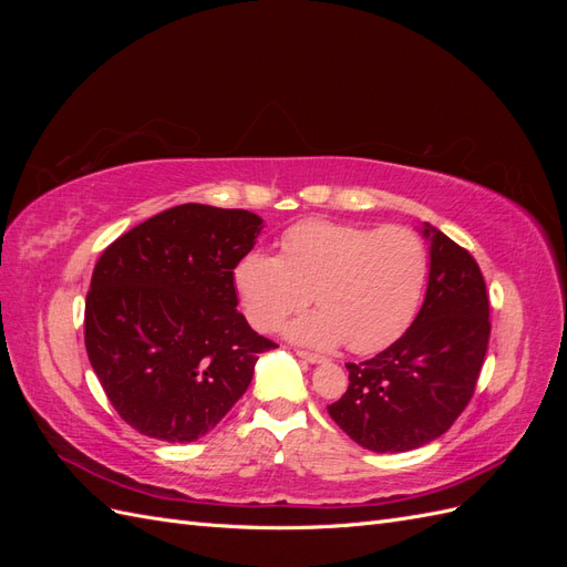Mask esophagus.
<instances>
[{"label": "esophagus", "instance_id": "34e87169", "mask_svg": "<svg viewBox=\"0 0 567 567\" xmlns=\"http://www.w3.org/2000/svg\"><path fill=\"white\" fill-rule=\"evenodd\" d=\"M296 354H298L300 359H305V362H310V364H319V362H323V357H321V354H317V352H307V350H296Z\"/></svg>", "mask_w": 567, "mask_h": 567}]
</instances>
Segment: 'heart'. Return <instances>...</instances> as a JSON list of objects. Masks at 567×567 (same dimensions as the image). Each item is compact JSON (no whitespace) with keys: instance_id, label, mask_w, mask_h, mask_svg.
I'll return each instance as SVG.
<instances>
[{"instance_id":"heart-1","label":"heart","mask_w":567,"mask_h":567,"mask_svg":"<svg viewBox=\"0 0 567 567\" xmlns=\"http://www.w3.org/2000/svg\"><path fill=\"white\" fill-rule=\"evenodd\" d=\"M427 267V246L409 227L305 219L284 231L279 255L252 250L241 257L234 281L255 329H277L315 298L321 310L298 319L288 333L319 348L346 340L352 352L371 354L406 331Z\"/></svg>"}]
</instances>
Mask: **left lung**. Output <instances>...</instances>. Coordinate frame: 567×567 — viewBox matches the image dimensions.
<instances>
[{"label":"left lung","mask_w":567,"mask_h":567,"mask_svg":"<svg viewBox=\"0 0 567 567\" xmlns=\"http://www.w3.org/2000/svg\"><path fill=\"white\" fill-rule=\"evenodd\" d=\"M431 238L425 300L406 333L367 362L331 419L371 452H409L447 433L468 406L489 342V298L475 257L440 229Z\"/></svg>","instance_id":"obj_1"}]
</instances>
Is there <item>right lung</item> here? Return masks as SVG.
Segmentation results:
<instances>
[{"instance_id": "add662e5", "label": "right lung", "mask_w": 567, "mask_h": 567, "mask_svg": "<svg viewBox=\"0 0 567 567\" xmlns=\"http://www.w3.org/2000/svg\"><path fill=\"white\" fill-rule=\"evenodd\" d=\"M262 229L248 210L184 203L101 252L84 300V348L127 425L194 442L225 419L277 348L236 310L234 269Z\"/></svg>"}]
</instances>
